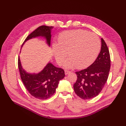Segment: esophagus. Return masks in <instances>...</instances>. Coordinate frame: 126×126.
I'll return each instance as SVG.
<instances>
[{"label":"esophagus","instance_id":"obj_1","mask_svg":"<svg viewBox=\"0 0 126 126\" xmlns=\"http://www.w3.org/2000/svg\"><path fill=\"white\" fill-rule=\"evenodd\" d=\"M69 73H70V71H68V70H64V74H65V75H68V74H69Z\"/></svg>","mask_w":126,"mask_h":126}]
</instances>
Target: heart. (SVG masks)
Segmentation results:
<instances>
[{
	"label": "heart",
	"mask_w": 126,
	"mask_h": 126,
	"mask_svg": "<svg viewBox=\"0 0 126 126\" xmlns=\"http://www.w3.org/2000/svg\"><path fill=\"white\" fill-rule=\"evenodd\" d=\"M99 49L100 41L96 34L81 29L62 32L57 44L52 45L57 63L62 64L68 53L69 59L64 63V67H76L79 69L90 66L97 58Z\"/></svg>",
	"instance_id": "b5f03b06"
}]
</instances>
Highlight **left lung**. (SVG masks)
I'll return each instance as SVG.
<instances>
[{"label": "left lung", "instance_id": "obj_1", "mask_svg": "<svg viewBox=\"0 0 126 126\" xmlns=\"http://www.w3.org/2000/svg\"><path fill=\"white\" fill-rule=\"evenodd\" d=\"M101 50L97 59L86 69L76 72L77 79L75 92L82 99H90L99 94L107 80L110 68L108 48L101 38Z\"/></svg>", "mask_w": 126, "mask_h": 126}]
</instances>
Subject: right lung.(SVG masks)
<instances>
[{
    "label": "right lung",
    "instance_id": "right-lung-1",
    "mask_svg": "<svg viewBox=\"0 0 126 126\" xmlns=\"http://www.w3.org/2000/svg\"><path fill=\"white\" fill-rule=\"evenodd\" d=\"M53 28L54 27L47 26L39 27L26 38L22 45L29 39L41 37L46 39V43L50 46L51 32ZM18 64L21 80L26 88L32 96L41 100L51 97L55 93L59 81L65 76L63 69L56 67L50 63H48L44 69L37 74L26 72L21 66L19 56Z\"/></svg>",
    "mask_w": 126,
    "mask_h": 126
}]
</instances>
